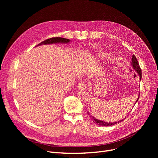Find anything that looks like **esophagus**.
Masks as SVG:
<instances>
[{"label": "esophagus", "instance_id": "34e87169", "mask_svg": "<svg viewBox=\"0 0 158 158\" xmlns=\"http://www.w3.org/2000/svg\"><path fill=\"white\" fill-rule=\"evenodd\" d=\"M77 88H79V89L84 90L86 88V85L84 81H80L79 83L77 85Z\"/></svg>", "mask_w": 158, "mask_h": 158}]
</instances>
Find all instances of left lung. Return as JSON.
<instances>
[{
	"label": "left lung",
	"instance_id": "1",
	"mask_svg": "<svg viewBox=\"0 0 158 158\" xmlns=\"http://www.w3.org/2000/svg\"><path fill=\"white\" fill-rule=\"evenodd\" d=\"M131 66H132V67L134 69V70H135L138 73V74L139 75V79L141 80V79H142V70H141V69H140V66H139V63H138V61H137V59H136V57H135V55H132V59H131ZM139 97V95H138V98H137V100H136L135 104H136V103L137 102V101H138ZM133 107H134V106H133ZM88 115H89V117H91V116H92V115L90 114V113H89V112H88ZM92 120H93V122H94L95 123H96L97 125H98V126H113V125H114V124H116V123H119V122L123 121V120H124V118L122 119V120H119V121H118V122H104V121H102V120H98V119H97V118H95V117H92Z\"/></svg>",
	"mask_w": 158,
	"mask_h": 158
}]
</instances>
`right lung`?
Instances as JSON below:
<instances>
[{
	"label": "right lung",
	"instance_id": "right-lung-1",
	"mask_svg": "<svg viewBox=\"0 0 158 158\" xmlns=\"http://www.w3.org/2000/svg\"><path fill=\"white\" fill-rule=\"evenodd\" d=\"M70 41L69 39H66L63 38H60V37H56V38H51L47 39L42 42H41L37 46L41 45H47V44H69Z\"/></svg>",
	"mask_w": 158,
	"mask_h": 158
}]
</instances>
